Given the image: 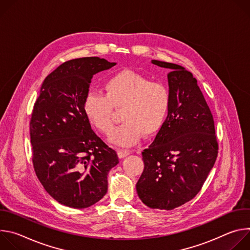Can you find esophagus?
Here are the masks:
<instances>
[{
  "mask_svg": "<svg viewBox=\"0 0 250 250\" xmlns=\"http://www.w3.org/2000/svg\"><path fill=\"white\" fill-rule=\"evenodd\" d=\"M118 154H119V157H120V158H125V157H126L127 155H129L130 152H129L128 150H126V149H119Z\"/></svg>",
  "mask_w": 250,
  "mask_h": 250,
  "instance_id": "esophagus-1",
  "label": "esophagus"
}]
</instances>
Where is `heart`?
I'll return each mask as SVG.
<instances>
[{
  "label": "heart",
  "instance_id": "obj_1",
  "mask_svg": "<svg viewBox=\"0 0 250 250\" xmlns=\"http://www.w3.org/2000/svg\"><path fill=\"white\" fill-rule=\"evenodd\" d=\"M170 94L161 83L130 70L111 77L104 85V95L89 92L84 100V111L90 123L108 134L113 128V106L122 108L121 125L109 137L112 145L128 147L141 138L157 132L168 113Z\"/></svg>",
  "mask_w": 250,
  "mask_h": 250
}]
</instances>
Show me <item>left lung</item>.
Masks as SVG:
<instances>
[{
    "mask_svg": "<svg viewBox=\"0 0 250 250\" xmlns=\"http://www.w3.org/2000/svg\"><path fill=\"white\" fill-rule=\"evenodd\" d=\"M167 74L170 104L154 141L144 151L145 169L136 183L142 203L170 210L201 190L218 156L215 124L196 78L184 67L159 60Z\"/></svg>",
    "mask_w": 250,
    "mask_h": 250,
    "instance_id": "left-lung-1",
    "label": "left lung"
}]
</instances>
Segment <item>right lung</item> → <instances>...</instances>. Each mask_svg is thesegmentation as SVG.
Listing matches in <instances>:
<instances>
[{"instance_id":"add662e5","label":"right lung","mask_w":250,"mask_h":250,"mask_svg":"<svg viewBox=\"0 0 250 250\" xmlns=\"http://www.w3.org/2000/svg\"><path fill=\"white\" fill-rule=\"evenodd\" d=\"M100 57L67 61L43 81L30 121L32 162L46 192L58 203L85 208L108 191L117 152L92 130L84 100L93 76L114 67Z\"/></svg>"}]
</instances>
